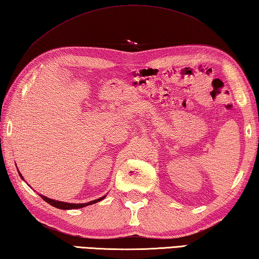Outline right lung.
<instances>
[{"label": "right lung", "instance_id": "obj_1", "mask_svg": "<svg viewBox=\"0 0 259 259\" xmlns=\"http://www.w3.org/2000/svg\"><path fill=\"white\" fill-rule=\"evenodd\" d=\"M19 176H20V177L22 178V176L20 175V173H19ZM39 196H40L41 198H43V199L46 201V203H49L50 205L54 206V207H56V208H60V209H74V208H81V207H84V206H88V205L95 204V203H97V201H100V200H102V199H104V198H105V196H104V197H102V198H100V199H96V200L89 201V203H87V204H70V203H63V201H59V200L50 199V198H48V197L41 196V195H39Z\"/></svg>", "mask_w": 259, "mask_h": 259}]
</instances>
